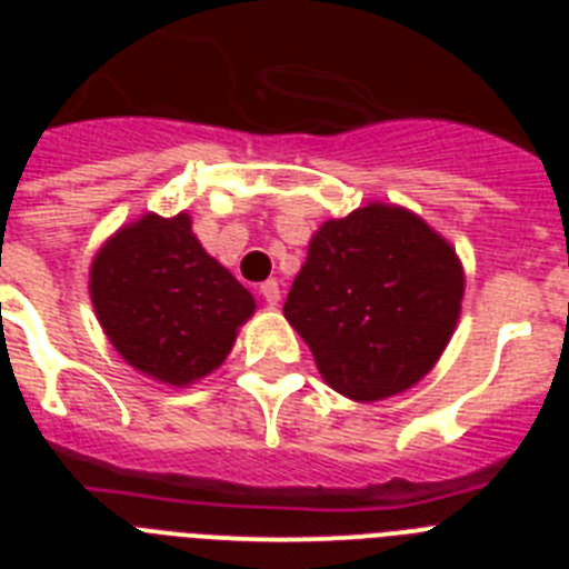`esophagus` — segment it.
I'll return each instance as SVG.
<instances>
[{
    "label": "esophagus",
    "mask_w": 569,
    "mask_h": 569,
    "mask_svg": "<svg viewBox=\"0 0 569 569\" xmlns=\"http://www.w3.org/2000/svg\"><path fill=\"white\" fill-rule=\"evenodd\" d=\"M259 293H261V299L268 301V305H279V299H281L279 281H276V279L261 281V284H259Z\"/></svg>",
    "instance_id": "34e87169"
}]
</instances>
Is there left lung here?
Here are the masks:
<instances>
[{
  "mask_svg": "<svg viewBox=\"0 0 569 569\" xmlns=\"http://www.w3.org/2000/svg\"><path fill=\"white\" fill-rule=\"evenodd\" d=\"M465 273L419 216L367 204L319 228L284 301L319 373L356 401L413 387L456 330Z\"/></svg>",
  "mask_w": 569,
  "mask_h": 569,
  "instance_id": "1",
  "label": "left lung"
}]
</instances>
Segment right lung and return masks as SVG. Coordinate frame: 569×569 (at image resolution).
Listing matches in <instances>:
<instances>
[{"label":"right lung","mask_w":569,"mask_h":569,"mask_svg":"<svg viewBox=\"0 0 569 569\" xmlns=\"http://www.w3.org/2000/svg\"><path fill=\"white\" fill-rule=\"evenodd\" d=\"M90 299L110 345L136 370L190 385L228 359L256 301L204 253L188 213L144 216L99 250Z\"/></svg>","instance_id":"obj_1"}]
</instances>
